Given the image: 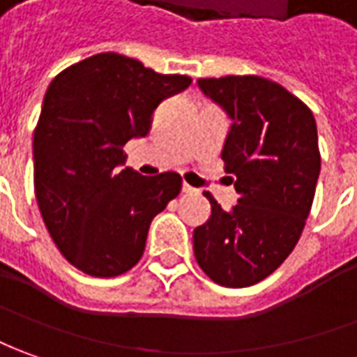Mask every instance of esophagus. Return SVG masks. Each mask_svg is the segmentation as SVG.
Wrapping results in <instances>:
<instances>
[{"mask_svg": "<svg viewBox=\"0 0 357 357\" xmlns=\"http://www.w3.org/2000/svg\"><path fill=\"white\" fill-rule=\"evenodd\" d=\"M181 191H183V193H193L195 189L191 188V185H188V183H183V185H181Z\"/></svg>", "mask_w": 357, "mask_h": 357, "instance_id": "esophagus-1", "label": "esophagus"}]
</instances>
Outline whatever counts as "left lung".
<instances>
[{
  "label": "left lung",
  "instance_id": "left-lung-1",
  "mask_svg": "<svg viewBox=\"0 0 357 357\" xmlns=\"http://www.w3.org/2000/svg\"><path fill=\"white\" fill-rule=\"evenodd\" d=\"M197 84L232 119L220 156L238 203L225 211L205 191L211 217L193 230L195 260L222 287H250L287 260L305 229L321 174L317 121L299 97L268 77Z\"/></svg>",
  "mask_w": 357,
  "mask_h": 357
}]
</instances>
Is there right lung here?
Instances as JSON below:
<instances>
[{
  "label": "right lung",
  "mask_w": 357,
  "mask_h": 357,
  "mask_svg": "<svg viewBox=\"0 0 357 357\" xmlns=\"http://www.w3.org/2000/svg\"><path fill=\"white\" fill-rule=\"evenodd\" d=\"M191 84L135 58L101 52L62 70L35 127V195L48 234L74 268L115 278L144 254L148 229L181 191V176L121 169L154 109Z\"/></svg>",
  "instance_id": "obj_1"
}]
</instances>
